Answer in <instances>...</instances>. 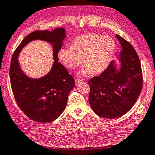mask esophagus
<instances>
[{
	"mask_svg": "<svg viewBox=\"0 0 155 155\" xmlns=\"http://www.w3.org/2000/svg\"><path fill=\"white\" fill-rule=\"evenodd\" d=\"M74 81H75V84H78L80 83H82V82H83V81L82 79H80V78H76L74 79Z\"/></svg>",
	"mask_w": 155,
	"mask_h": 155,
	"instance_id": "1",
	"label": "esophagus"
}]
</instances>
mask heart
<instances>
[{
    "mask_svg": "<svg viewBox=\"0 0 155 155\" xmlns=\"http://www.w3.org/2000/svg\"><path fill=\"white\" fill-rule=\"evenodd\" d=\"M116 50L114 39L97 33H87L74 39L71 48H62L58 57L65 67L76 69L83 63L86 68L81 74L104 72L110 65Z\"/></svg>",
    "mask_w": 155,
    "mask_h": 155,
    "instance_id": "b5f03b06",
    "label": "heart"
}]
</instances>
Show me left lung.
Masks as SVG:
<instances>
[{
	"mask_svg": "<svg viewBox=\"0 0 155 155\" xmlns=\"http://www.w3.org/2000/svg\"><path fill=\"white\" fill-rule=\"evenodd\" d=\"M116 36L122 47L120 69L111 61L104 72L88 81L91 107L97 116L107 119L120 117L130 111L140 95L143 83L134 48L120 35Z\"/></svg>",
	"mask_w": 155,
	"mask_h": 155,
	"instance_id": "8db88e82",
	"label": "left lung"
}]
</instances>
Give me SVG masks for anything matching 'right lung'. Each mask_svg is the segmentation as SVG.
<instances>
[{"label":"right lung","mask_w":155,"mask_h":155,"mask_svg":"<svg viewBox=\"0 0 155 155\" xmlns=\"http://www.w3.org/2000/svg\"><path fill=\"white\" fill-rule=\"evenodd\" d=\"M65 37L64 28H57L52 31H35L23 39L12 56L9 69L12 91L21 111L33 121L48 123L57 119L64 110L69 93L74 87L72 76L58 62V53ZM34 39L50 42L54 48L53 68L45 77L38 80L27 77L17 60L22 48Z\"/></svg>","instance_id":"add662e5"}]
</instances>
